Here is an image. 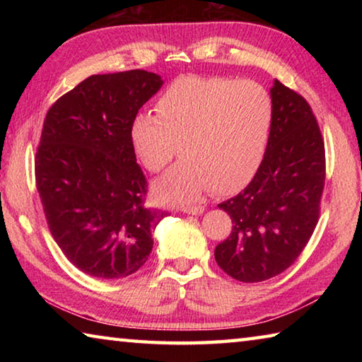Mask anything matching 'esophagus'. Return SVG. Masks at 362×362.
I'll use <instances>...</instances> for the list:
<instances>
[{"label": "esophagus", "instance_id": "34e87169", "mask_svg": "<svg viewBox=\"0 0 362 362\" xmlns=\"http://www.w3.org/2000/svg\"><path fill=\"white\" fill-rule=\"evenodd\" d=\"M180 211L185 214H192V216H198V214L204 212V206H182Z\"/></svg>", "mask_w": 362, "mask_h": 362}]
</instances>
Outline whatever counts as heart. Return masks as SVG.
<instances>
[{
	"mask_svg": "<svg viewBox=\"0 0 362 362\" xmlns=\"http://www.w3.org/2000/svg\"><path fill=\"white\" fill-rule=\"evenodd\" d=\"M155 113L134 116L129 137L150 173L166 168L179 146L183 159L155 187L163 199L246 187L265 156L274 119L262 84L196 75L174 79L156 99Z\"/></svg>",
	"mask_w": 362,
	"mask_h": 362,
	"instance_id": "b5f03b06",
	"label": "heart"
}]
</instances>
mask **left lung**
<instances>
[{"instance_id":"obj_1","label":"left lung","mask_w":362,"mask_h":362,"mask_svg":"<svg viewBox=\"0 0 362 362\" xmlns=\"http://www.w3.org/2000/svg\"><path fill=\"white\" fill-rule=\"evenodd\" d=\"M274 119L265 156L249 185L218 207L233 228L216 262L241 283L278 276L302 254L320 220L326 151L310 103L274 79Z\"/></svg>"}]
</instances>
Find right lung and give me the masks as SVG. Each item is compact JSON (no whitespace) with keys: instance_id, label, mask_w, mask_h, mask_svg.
I'll list each match as a JSON object with an SVG mask.
<instances>
[{"instance_id":"add662e5","label":"right lung","mask_w":362,"mask_h":362,"mask_svg":"<svg viewBox=\"0 0 362 362\" xmlns=\"http://www.w3.org/2000/svg\"><path fill=\"white\" fill-rule=\"evenodd\" d=\"M163 86L156 73L93 75L49 108L35 179L49 231L83 273L119 279L148 260L163 211L145 206L148 183L129 127Z\"/></svg>"}]
</instances>
